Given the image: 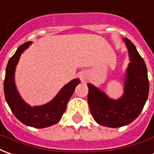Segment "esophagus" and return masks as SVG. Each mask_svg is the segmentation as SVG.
Masks as SVG:
<instances>
[{"label":"esophagus","mask_w":154,"mask_h":154,"mask_svg":"<svg viewBox=\"0 0 154 154\" xmlns=\"http://www.w3.org/2000/svg\"><path fill=\"white\" fill-rule=\"evenodd\" d=\"M80 79H81V80H82L83 82H85V81L86 80V76L82 74V75H80Z\"/></svg>","instance_id":"1"}]
</instances>
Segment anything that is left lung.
Segmentation results:
<instances>
[{"label": "left lung", "mask_w": 154, "mask_h": 154, "mask_svg": "<svg viewBox=\"0 0 154 154\" xmlns=\"http://www.w3.org/2000/svg\"><path fill=\"white\" fill-rule=\"evenodd\" d=\"M131 63L128 65L124 94L119 100H110L92 85L89 88L88 103L94 119L102 126L119 128L128 125L140 114L149 96V81L143 59L134 45L125 38Z\"/></svg>", "instance_id": "obj_1"}]
</instances>
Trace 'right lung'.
<instances>
[{
	"mask_svg": "<svg viewBox=\"0 0 154 154\" xmlns=\"http://www.w3.org/2000/svg\"><path fill=\"white\" fill-rule=\"evenodd\" d=\"M30 44L31 42L28 41L21 45L9 60L5 69L4 93L5 100L17 119L27 126L43 128L57 124L60 120L66 109L68 101L75 91V87L80 83V80L79 79H73L64 86L50 103L34 108L29 106L23 101L17 92L14 80V73L20 54Z\"/></svg>",
	"mask_w": 154,
	"mask_h": 154,
	"instance_id": "right-lung-1",
	"label": "right lung"
}]
</instances>
